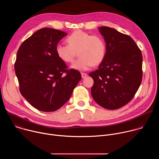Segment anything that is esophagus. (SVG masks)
Instances as JSON below:
<instances>
[{"label":"esophagus","instance_id":"obj_1","mask_svg":"<svg viewBox=\"0 0 159 159\" xmlns=\"http://www.w3.org/2000/svg\"><path fill=\"white\" fill-rule=\"evenodd\" d=\"M81 75H82V77L84 79V78H85L87 75L85 73H81Z\"/></svg>","mask_w":159,"mask_h":159}]
</instances>
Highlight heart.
<instances>
[{
    "label": "heart",
    "instance_id": "b5f03b06",
    "mask_svg": "<svg viewBox=\"0 0 159 159\" xmlns=\"http://www.w3.org/2000/svg\"><path fill=\"white\" fill-rule=\"evenodd\" d=\"M66 42L68 44L58 43L56 52L65 63L73 62L78 53L79 58L72 65L74 69L88 70L93 65L101 63L106 56V43L101 36L77 30L67 38Z\"/></svg>",
    "mask_w": 159,
    "mask_h": 159
}]
</instances>
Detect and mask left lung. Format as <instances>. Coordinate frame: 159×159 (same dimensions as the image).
Listing matches in <instances>:
<instances>
[{
    "instance_id": "8db88e82",
    "label": "left lung",
    "mask_w": 159,
    "mask_h": 159,
    "mask_svg": "<svg viewBox=\"0 0 159 159\" xmlns=\"http://www.w3.org/2000/svg\"><path fill=\"white\" fill-rule=\"evenodd\" d=\"M99 29L106 53L98 69L89 74L94 80L91 94L99 105L115 110L128 104L137 92L142 80V54L129 36L109 27Z\"/></svg>"
}]
</instances>
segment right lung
I'll return each mask as SVG.
<instances>
[{
    "instance_id": "right-lung-1",
    "label": "right lung",
    "mask_w": 159,
    "mask_h": 159,
    "mask_svg": "<svg viewBox=\"0 0 159 159\" xmlns=\"http://www.w3.org/2000/svg\"><path fill=\"white\" fill-rule=\"evenodd\" d=\"M66 35L58 30L42 28L22 43L17 51L14 69L19 90L38 110L60 109L82 79L78 70H68L57 54V45Z\"/></svg>"
}]
</instances>
